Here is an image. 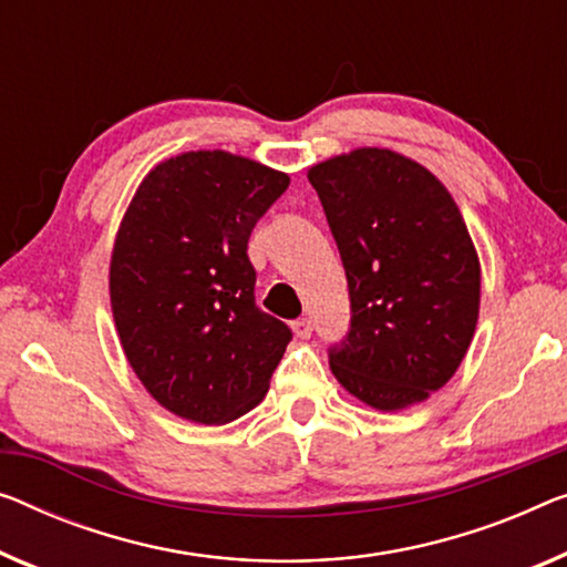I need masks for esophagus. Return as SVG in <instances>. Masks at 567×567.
I'll return each instance as SVG.
<instances>
[{"mask_svg": "<svg viewBox=\"0 0 567 567\" xmlns=\"http://www.w3.org/2000/svg\"><path fill=\"white\" fill-rule=\"evenodd\" d=\"M292 333L298 336V338H302V341H306V338H310V333H312V323H310V318H298V320H292Z\"/></svg>", "mask_w": 567, "mask_h": 567, "instance_id": "obj_1", "label": "esophagus"}]
</instances>
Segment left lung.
Instances as JSON below:
<instances>
[{
    "label": "left lung",
    "instance_id": "obj_1",
    "mask_svg": "<svg viewBox=\"0 0 567 567\" xmlns=\"http://www.w3.org/2000/svg\"><path fill=\"white\" fill-rule=\"evenodd\" d=\"M351 295V333L331 349L346 392L400 412L443 390L478 323L481 261L458 203L402 152L357 147L312 165Z\"/></svg>",
    "mask_w": 567,
    "mask_h": 567
}]
</instances>
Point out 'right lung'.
<instances>
[{
    "instance_id": "add662e5",
    "label": "right lung",
    "mask_w": 567,
    "mask_h": 567,
    "mask_svg": "<svg viewBox=\"0 0 567 567\" xmlns=\"http://www.w3.org/2000/svg\"><path fill=\"white\" fill-rule=\"evenodd\" d=\"M290 175L190 150L142 177L114 236L109 300L124 357L159 408L226 425L265 400L290 328L255 302L257 218Z\"/></svg>"
}]
</instances>
